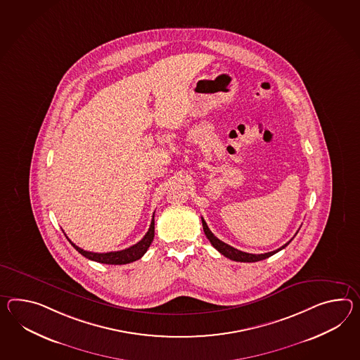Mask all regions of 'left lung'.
Returning <instances> with one entry per match:
<instances>
[{
  "mask_svg": "<svg viewBox=\"0 0 360 360\" xmlns=\"http://www.w3.org/2000/svg\"><path fill=\"white\" fill-rule=\"evenodd\" d=\"M202 229H204V233H205V236L207 238L210 239V242H211L212 245L219 251V254L224 255V256H226L229 257L230 260H234V262H240V263H255V262H260V260H264V259H266V257H269V256H272V255L277 254L278 251H281L282 248H285L286 245H289L290 242L292 240V239H290L288 243H285V245L280 247V248H277L276 251H272V252H266V254H248V252H243V251H239L237 248H234V247H231V245H226L225 242H222V240H219V238L214 237V234L212 233L210 228H208V225H207V222L204 221V219L202 217Z\"/></svg>",
  "mask_w": 360,
  "mask_h": 360,
  "instance_id": "left-lung-1",
  "label": "left lung"
}]
</instances>
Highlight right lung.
Instances as JSON below:
<instances>
[{
  "mask_svg": "<svg viewBox=\"0 0 360 360\" xmlns=\"http://www.w3.org/2000/svg\"><path fill=\"white\" fill-rule=\"evenodd\" d=\"M155 237V214L153 219L150 221V226H149L147 234L143 237L141 240H139L136 245H131L129 248H124L122 251H115V252H105V254H97V252H89V251H84L77 245H74L69 239L71 245L79 252L83 255L84 257H87L89 260H94L97 263L101 264H110V265H121V264H129L132 262L139 260L143 255L147 252L149 245L152 243Z\"/></svg>",
  "mask_w": 360,
  "mask_h": 360,
  "instance_id": "add662e5",
  "label": "right lung"
}]
</instances>
